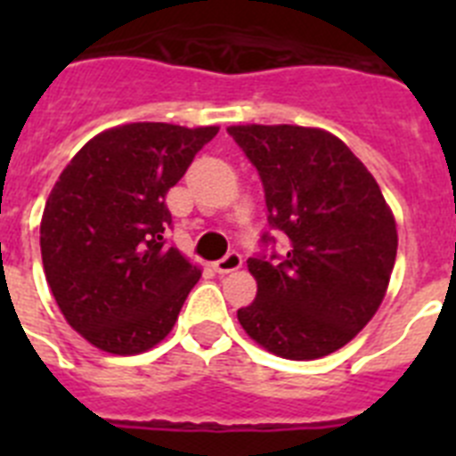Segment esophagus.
<instances>
[{"instance_id": "obj_1", "label": "esophagus", "mask_w": 456, "mask_h": 456, "mask_svg": "<svg viewBox=\"0 0 456 456\" xmlns=\"http://www.w3.org/2000/svg\"><path fill=\"white\" fill-rule=\"evenodd\" d=\"M241 256L237 251H231L225 257H221V260H216L215 263V269L219 273H231V272H237V269L241 267Z\"/></svg>"}]
</instances>
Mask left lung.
<instances>
[{
	"instance_id": "obj_1",
	"label": "left lung",
	"mask_w": 456,
	"mask_h": 456,
	"mask_svg": "<svg viewBox=\"0 0 456 456\" xmlns=\"http://www.w3.org/2000/svg\"><path fill=\"white\" fill-rule=\"evenodd\" d=\"M228 134L263 180L269 228L289 240L285 257H248L257 294L237 320L276 356H329L384 301L397 256L393 212L372 173L331 132L232 125ZM263 244H273L269 232Z\"/></svg>"
}]
</instances>
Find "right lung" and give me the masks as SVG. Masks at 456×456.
<instances>
[{
  "label": "right lung",
  "mask_w": 456,
  "mask_h": 456,
  "mask_svg": "<svg viewBox=\"0 0 456 456\" xmlns=\"http://www.w3.org/2000/svg\"><path fill=\"white\" fill-rule=\"evenodd\" d=\"M219 132L130 123L93 136L56 180L40 221L47 285L68 324L132 356L171 333L200 269L175 247L167 193Z\"/></svg>",
  "instance_id": "obj_1"
}]
</instances>
